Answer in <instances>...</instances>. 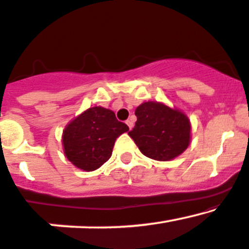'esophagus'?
Returning a JSON list of instances; mask_svg holds the SVG:
<instances>
[{"mask_svg":"<svg viewBox=\"0 0 249 249\" xmlns=\"http://www.w3.org/2000/svg\"><path fill=\"white\" fill-rule=\"evenodd\" d=\"M125 124H127V125H128V127H129V129H132V128H133V121H132V120H127V121H125Z\"/></svg>","mask_w":249,"mask_h":249,"instance_id":"obj_1","label":"esophagus"}]
</instances>
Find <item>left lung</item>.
Returning a JSON list of instances; mask_svg holds the SVG:
<instances>
[{"instance_id":"1","label":"left lung","mask_w":249,"mask_h":249,"mask_svg":"<svg viewBox=\"0 0 249 249\" xmlns=\"http://www.w3.org/2000/svg\"><path fill=\"white\" fill-rule=\"evenodd\" d=\"M135 127L128 133L140 152L156 161L181 155L191 143V121L183 111L148 101L135 109Z\"/></svg>"}]
</instances>
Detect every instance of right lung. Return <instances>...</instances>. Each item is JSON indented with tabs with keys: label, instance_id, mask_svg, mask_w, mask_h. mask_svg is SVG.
I'll use <instances>...</instances> for the list:
<instances>
[{
	"label": "right lung",
	"instance_id": "1",
	"mask_svg": "<svg viewBox=\"0 0 249 249\" xmlns=\"http://www.w3.org/2000/svg\"><path fill=\"white\" fill-rule=\"evenodd\" d=\"M113 110L93 107L71 120L64 128V155L77 168L93 172L109 160L116 139L128 132Z\"/></svg>",
	"mask_w": 249,
	"mask_h": 249
}]
</instances>
